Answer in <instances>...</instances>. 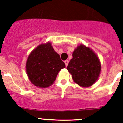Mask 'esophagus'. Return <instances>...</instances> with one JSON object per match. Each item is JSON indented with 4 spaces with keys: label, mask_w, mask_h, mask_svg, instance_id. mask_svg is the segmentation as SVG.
<instances>
[{
    "label": "esophagus",
    "mask_w": 123,
    "mask_h": 123,
    "mask_svg": "<svg viewBox=\"0 0 123 123\" xmlns=\"http://www.w3.org/2000/svg\"><path fill=\"white\" fill-rule=\"evenodd\" d=\"M64 63H65L66 66H67L68 63H69V61H68V60H66V61H64Z\"/></svg>",
    "instance_id": "esophagus-1"
}]
</instances>
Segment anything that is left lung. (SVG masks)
Segmentation results:
<instances>
[{"label":"left lung","mask_w":123,"mask_h":123,"mask_svg":"<svg viewBox=\"0 0 123 123\" xmlns=\"http://www.w3.org/2000/svg\"><path fill=\"white\" fill-rule=\"evenodd\" d=\"M67 70L74 82L82 87H89L95 82L101 72V63L93 51L83 45L74 50Z\"/></svg>","instance_id":"1"}]
</instances>
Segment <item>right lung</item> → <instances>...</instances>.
<instances>
[{
    "label": "right lung",
    "instance_id": "obj_1",
    "mask_svg": "<svg viewBox=\"0 0 123 123\" xmlns=\"http://www.w3.org/2000/svg\"><path fill=\"white\" fill-rule=\"evenodd\" d=\"M66 67L51 43L39 45L31 51L26 62V72L35 86L47 88L53 84L58 73Z\"/></svg>",
    "mask_w": 123,
    "mask_h": 123
}]
</instances>
